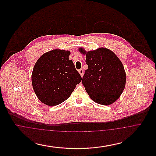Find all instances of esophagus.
<instances>
[{
	"label": "esophagus",
	"mask_w": 156,
	"mask_h": 156,
	"mask_svg": "<svg viewBox=\"0 0 156 156\" xmlns=\"http://www.w3.org/2000/svg\"><path fill=\"white\" fill-rule=\"evenodd\" d=\"M78 72H79L80 74L81 75V76H83V70L81 69H80V70L78 71Z\"/></svg>",
	"instance_id": "obj_1"
}]
</instances>
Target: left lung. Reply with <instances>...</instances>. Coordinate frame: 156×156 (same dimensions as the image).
I'll return each instance as SVG.
<instances>
[{
    "instance_id": "obj_1",
    "label": "left lung",
    "mask_w": 156,
    "mask_h": 156,
    "mask_svg": "<svg viewBox=\"0 0 156 156\" xmlns=\"http://www.w3.org/2000/svg\"><path fill=\"white\" fill-rule=\"evenodd\" d=\"M80 52L86 55L88 68L82 78V84L94 102L109 105L122 94L126 84L124 67L116 55L106 48L87 52L82 48Z\"/></svg>"
}]
</instances>
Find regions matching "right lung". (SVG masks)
Instances as JSON below:
<instances>
[{
    "label": "right lung",
    "mask_w": 156,
    "mask_h": 156,
    "mask_svg": "<svg viewBox=\"0 0 156 156\" xmlns=\"http://www.w3.org/2000/svg\"><path fill=\"white\" fill-rule=\"evenodd\" d=\"M70 51L54 50L44 53L33 68L31 82L34 91L43 104L53 106L70 97L82 80L72 60Z\"/></svg>",
    "instance_id": "1"
}]
</instances>
